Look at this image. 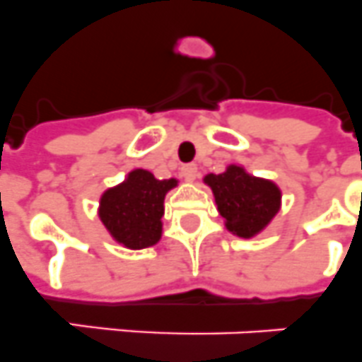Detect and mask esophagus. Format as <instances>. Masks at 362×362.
<instances>
[{
  "instance_id": "1",
  "label": "esophagus",
  "mask_w": 362,
  "mask_h": 362,
  "mask_svg": "<svg viewBox=\"0 0 362 362\" xmlns=\"http://www.w3.org/2000/svg\"><path fill=\"white\" fill-rule=\"evenodd\" d=\"M182 175L186 180H195L197 175H199V167H197V163H186V165H182Z\"/></svg>"
}]
</instances>
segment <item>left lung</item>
Here are the masks:
<instances>
[{"instance_id": "8db88e82", "label": "left lung", "mask_w": 362, "mask_h": 362, "mask_svg": "<svg viewBox=\"0 0 362 362\" xmlns=\"http://www.w3.org/2000/svg\"><path fill=\"white\" fill-rule=\"evenodd\" d=\"M204 182L214 191L226 228L239 238H254L278 214V186L248 175L243 167L230 165L221 175H208Z\"/></svg>"}]
</instances>
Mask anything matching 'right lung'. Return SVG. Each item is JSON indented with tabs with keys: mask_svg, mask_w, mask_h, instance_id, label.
Returning a JSON list of instances; mask_svg holds the SVG:
<instances>
[{
	"mask_svg": "<svg viewBox=\"0 0 362 362\" xmlns=\"http://www.w3.org/2000/svg\"><path fill=\"white\" fill-rule=\"evenodd\" d=\"M175 186V178L158 180L153 173L136 169L123 184L105 191L99 217L112 238L127 248L153 247L162 238L163 199Z\"/></svg>",
	"mask_w": 362,
	"mask_h": 362,
	"instance_id": "add662e5",
	"label": "right lung"
}]
</instances>
